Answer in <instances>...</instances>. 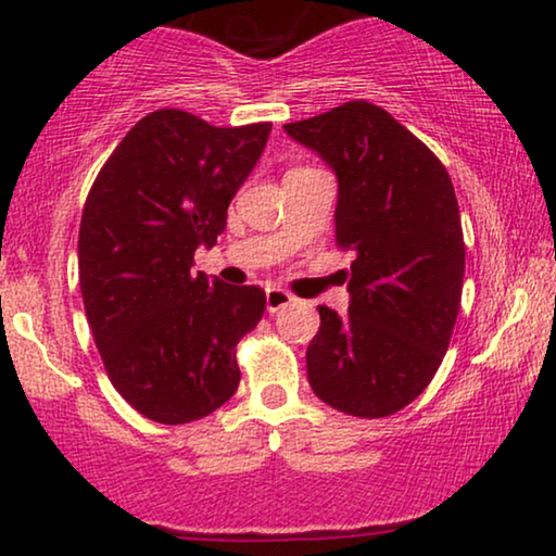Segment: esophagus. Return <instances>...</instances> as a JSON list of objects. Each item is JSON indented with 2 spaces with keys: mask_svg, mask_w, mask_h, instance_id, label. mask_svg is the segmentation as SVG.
<instances>
[{
  "mask_svg": "<svg viewBox=\"0 0 556 556\" xmlns=\"http://www.w3.org/2000/svg\"><path fill=\"white\" fill-rule=\"evenodd\" d=\"M295 299L288 291H283V288H268L265 291V306H268V314H276V311H280L283 306H291Z\"/></svg>",
  "mask_w": 556,
  "mask_h": 556,
  "instance_id": "1",
  "label": "esophagus"
}]
</instances>
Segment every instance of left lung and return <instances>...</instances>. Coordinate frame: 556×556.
<instances>
[{
  "label": "left lung",
  "instance_id": "obj_1",
  "mask_svg": "<svg viewBox=\"0 0 556 556\" xmlns=\"http://www.w3.org/2000/svg\"><path fill=\"white\" fill-rule=\"evenodd\" d=\"M337 172V245L354 250L349 314L318 306L306 352L318 400L354 417H387L422 394L460 311L466 245L440 159L367 101L286 124Z\"/></svg>",
  "mask_w": 556,
  "mask_h": 556
}]
</instances>
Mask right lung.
<instances>
[{"mask_svg":"<svg viewBox=\"0 0 556 556\" xmlns=\"http://www.w3.org/2000/svg\"><path fill=\"white\" fill-rule=\"evenodd\" d=\"M268 134L270 124L219 128L154 111L90 187L78 235L86 316L111 384L149 420L194 422L238 390L235 346L263 318L265 291L192 265L223 235Z\"/></svg>","mask_w":556,"mask_h":556,"instance_id":"obj_1","label":"right lung"}]
</instances>
